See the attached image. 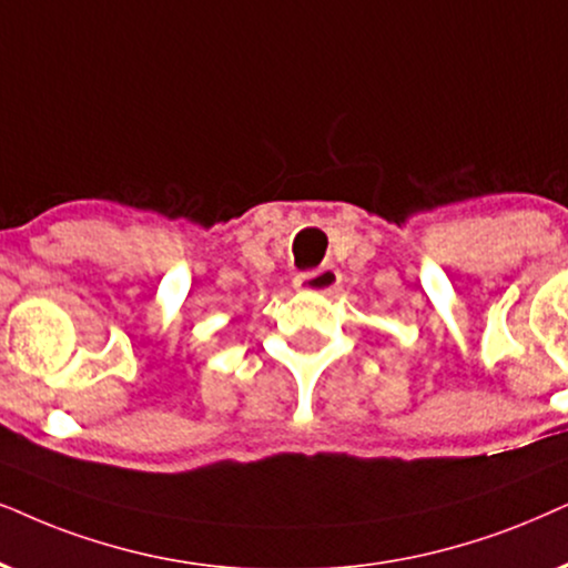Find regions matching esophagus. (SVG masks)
<instances>
[{
    "mask_svg": "<svg viewBox=\"0 0 568 568\" xmlns=\"http://www.w3.org/2000/svg\"><path fill=\"white\" fill-rule=\"evenodd\" d=\"M293 285H296V291L329 296V293H335L337 285H341V272L335 267H322L317 272H301V275H296V280H293Z\"/></svg>",
    "mask_w": 568,
    "mask_h": 568,
    "instance_id": "1",
    "label": "esophagus"
}]
</instances>
